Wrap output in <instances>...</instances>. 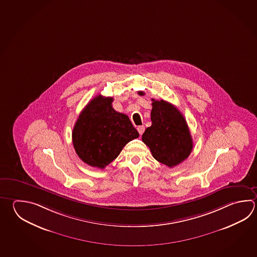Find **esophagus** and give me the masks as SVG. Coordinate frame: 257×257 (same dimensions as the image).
Returning a JSON list of instances; mask_svg holds the SVG:
<instances>
[{"instance_id":"obj_1","label":"esophagus","mask_w":257,"mask_h":257,"mask_svg":"<svg viewBox=\"0 0 257 257\" xmlns=\"http://www.w3.org/2000/svg\"><path fill=\"white\" fill-rule=\"evenodd\" d=\"M137 131L140 134V136H142V135L144 134V132H145V126H139V127L137 128Z\"/></svg>"}]
</instances>
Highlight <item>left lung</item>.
<instances>
[{"mask_svg":"<svg viewBox=\"0 0 257 257\" xmlns=\"http://www.w3.org/2000/svg\"><path fill=\"white\" fill-rule=\"evenodd\" d=\"M140 95L145 92H138ZM152 125L146 128L142 140L150 148L155 160L174 167L189 156L193 139L181 111L164 100L152 99Z\"/></svg>","mask_w":257,"mask_h":257,"instance_id":"8db88e82","label":"left lung"}]
</instances>
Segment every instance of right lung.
<instances>
[{
	"label": "right lung",
	"mask_w": 257,
	"mask_h": 257,
	"mask_svg": "<svg viewBox=\"0 0 257 257\" xmlns=\"http://www.w3.org/2000/svg\"><path fill=\"white\" fill-rule=\"evenodd\" d=\"M112 97H94L80 113L72 135L80 159L100 169L111 164L127 143L139 137L129 117L112 108Z\"/></svg>",
	"instance_id": "add662e5"
}]
</instances>
